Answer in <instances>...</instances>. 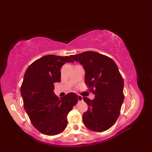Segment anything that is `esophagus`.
<instances>
[{
  "instance_id": "1",
  "label": "esophagus",
  "mask_w": 152,
  "mask_h": 152,
  "mask_svg": "<svg viewBox=\"0 0 152 152\" xmlns=\"http://www.w3.org/2000/svg\"><path fill=\"white\" fill-rule=\"evenodd\" d=\"M77 100H78V101H82V100H83V97L81 96V95H77Z\"/></svg>"
}]
</instances>
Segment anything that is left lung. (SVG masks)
I'll use <instances>...</instances> for the list:
<instances>
[{
	"instance_id": "1",
	"label": "left lung",
	"mask_w": 152,
	"mask_h": 152,
	"mask_svg": "<svg viewBox=\"0 0 152 152\" xmlns=\"http://www.w3.org/2000/svg\"><path fill=\"white\" fill-rule=\"evenodd\" d=\"M85 70V83L94 95V100L83 97L88 110L83 115L89 129L103 132L116 121L124 100V81L115 61L99 53L87 51L71 55Z\"/></svg>"
}]
</instances>
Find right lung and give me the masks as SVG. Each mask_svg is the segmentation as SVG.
<instances>
[{"mask_svg":"<svg viewBox=\"0 0 152 152\" xmlns=\"http://www.w3.org/2000/svg\"><path fill=\"white\" fill-rule=\"evenodd\" d=\"M68 62L74 61L68 56L47 55L31 63L24 75L21 86L24 107L35 128L45 135L65 130L67 115L78 101L75 93L59 99L53 92V84L61 81V68Z\"/></svg>","mask_w":152,"mask_h":152,"instance_id":"add662e5","label":"right lung"}]
</instances>
